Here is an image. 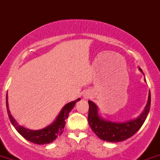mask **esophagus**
<instances>
[{
    "label": "esophagus",
    "instance_id": "esophagus-1",
    "mask_svg": "<svg viewBox=\"0 0 160 160\" xmlns=\"http://www.w3.org/2000/svg\"><path fill=\"white\" fill-rule=\"evenodd\" d=\"M86 98H87V97H86Z\"/></svg>",
    "mask_w": 160,
    "mask_h": 160
}]
</instances>
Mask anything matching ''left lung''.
Segmentation results:
<instances>
[{
    "instance_id": "1",
    "label": "left lung",
    "mask_w": 160,
    "mask_h": 160,
    "mask_svg": "<svg viewBox=\"0 0 160 160\" xmlns=\"http://www.w3.org/2000/svg\"><path fill=\"white\" fill-rule=\"evenodd\" d=\"M141 71L142 70L139 68ZM146 81V80H145ZM150 92L148 104L144 111L135 120L125 122H115L101 118L98 114V107L94 102L89 101L88 122L89 126L99 138L110 142H120L131 138L138 131L148 117L150 108Z\"/></svg>"
}]
</instances>
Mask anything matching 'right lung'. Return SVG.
Instances as JSON below:
<instances>
[{
    "instance_id": "obj_1",
    "label": "right lung",
    "mask_w": 160,
    "mask_h": 160,
    "mask_svg": "<svg viewBox=\"0 0 160 160\" xmlns=\"http://www.w3.org/2000/svg\"><path fill=\"white\" fill-rule=\"evenodd\" d=\"M80 98H78L74 102H71L66 104L65 107L62 108V111L60 112L58 117L53 123L49 125L47 127L43 128V129L35 130V131L28 129V128H24L23 126H20L16 122V120H14L13 117L10 114V111H9L8 103H7V95L6 98V104L9 119H10L12 126L17 130L18 132L23 138H25L26 140L31 141V142L37 144H44L52 142L53 141L56 140L57 137L61 135V134L63 132L64 127L65 126V120L68 117L69 112L73 109L76 102L80 101Z\"/></svg>"
}]
</instances>
